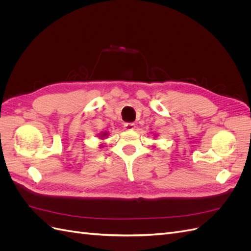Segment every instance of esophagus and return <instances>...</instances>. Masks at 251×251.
<instances>
[{
  "mask_svg": "<svg viewBox=\"0 0 251 251\" xmlns=\"http://www.w3.org/2000/svg\"><path fill=\"white\" fill-rule=\"evenodd\" d=\"M135 127H136V126L133 123H127L125 125V128L126 131H134Z\"/></svg>",
  "mask_w": 251,
  "mask_h": 251,
  "instance_id": "esophagus-1",
  "label": "esophagus"
}]
</instances>
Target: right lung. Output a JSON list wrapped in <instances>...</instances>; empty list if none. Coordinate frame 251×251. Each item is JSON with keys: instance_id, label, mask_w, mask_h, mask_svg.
I'll list each match as a JSON object with an SVG mask.
<instances>
[{"instance_id": "right-lung-1", "label": "right lung", "mask_w": 251, "mask_h": 251, "mask_svg": "<svg viewBox=\"0 0 251 251\" xmlns=\"http://www.w3.org/2000/svg\"><path fill=\"white\" fill-rule=\"evenodd\" d=\"M107 136H108V133L104 132V133H101V134H100V139H104L105 137H107ZM101 147H102V144H101Z\"/></svg>"}]
</instances>
